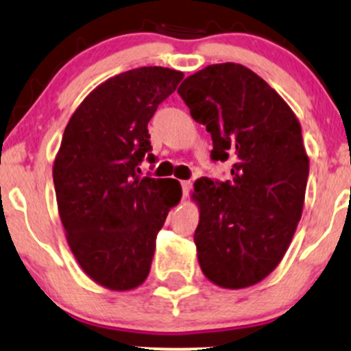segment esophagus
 I'll return each mask as SVG.
<instances>
[{"instance_id": "esophagus-1", "label": "esophagus", "mask_w": 351, "mask_h": 351, "mask_svg": "<svg viewBox=\"0 0 351 351\" xmlns=\"http://www.w3.org/2000/svg\"><path fill=\"white\" fill-rule=\"evenodd\" d=\"M181 188H183V193H184V195H188V193L191 191L193 183H191V181H181Z\"/></svg>"}]
</instances>
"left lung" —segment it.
<instances>
[{"label":"left lung","instance_id":"8db88e82","mask_svg":"<svg viewBox=\"0 0 351 351\" xmlns=\"http://www.w3.org/2000/svg\"><path fill=\"white\" fill-rule=\"evenodd\" d=\"M178 94L211 134V158L234 160L231 181L195 183L199 267L223 289L251 287L279 265L302 217L308 155L299 119L243 64L204 67Z\"/></svg>","mask_w":351,"mask_h":351}]
</instances>
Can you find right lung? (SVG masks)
Wrapping results in <instances>:
<instances>
[{
	"instance_id": "1",
	"label": "right lung",
	"mask_w": 351,
	"mask_h": 351,
	"mask_svg": "<svg viewBox=\"0 0 351 351\" xmlns=\"http://www.w3.org/2000/svg\"><path fill=\"white\" fill-rule=\"evenodd\" d=\"M183 72L138 67L97 86L75 108L52 167L56 199L75 261L95 284L125 292L150 272L156 234L181 199L173 178H140L152 153L147 125Z\"/></svg>"
}]
</instances>
